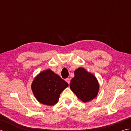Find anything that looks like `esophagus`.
Returning a JSON list of instances; mask_svg holds the SVG:
<instances>
[{
  "mask_svg": "<svg viewBox=\"0 0 131 131\" xmlns=\"http://www.w3.org/2000/svg\"><path fill=\"white\" fill-rule=\"evenodd\" d=\"M65 81L67 82L68 84H70V79H69V78H66V79H65Z\"/></svg>",
  "mask_w": 131,
  "mask_h": 131,
  "instance_id": "1",
  "label": "esophagus"
}]
</instances>
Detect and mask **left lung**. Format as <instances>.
I'll return each mask as SVG.
<instances>
[{
    "label": "left lung",
    "instance_id": "obj_1",
    "mask_svg": "<svg viewBox=\"0 0 131 131\" xmlns=\"http://www.w3.org/2000/svg\"><path fill=\"white\" fill-rule=\"evenodd\" d=\"M70 87L78 98L84 102L95 98L99 91V84L96 77L83 68L76 69Z\"/></svg>",
    "mask_w": 131,
    "mask_h": 131
}]
</instances>
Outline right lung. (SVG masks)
I'll list each match as a JSON object with an SVG mask.
<instances>
[{"instance_id":"obj_1","label":"right lung","mask_w":131,"mask_h":131,"mask_svg":"<svg viewBox=\"0 0 131 131\" xmlns=\"http://www.w3.org/2000/svg\"><path fill=\"white\" fill-rule=\"evenodd\" d=\"M68 85V83L60 76L47 69L35 78L31 84V90L39 102L52 106L58 102L60 94Z\"/></svg>"}]
</instances>
